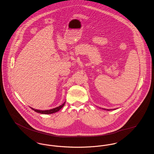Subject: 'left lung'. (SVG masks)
<instances>
[{
	"label": "left lung",
	"instance_id": "left-lung-1",
	"mask_svg": "<svg viewBox=\"0 0 154 154\" xmlns=\"http://www.w3.org/2000/svg\"><path fill=\"white\" fill-rule=\"evenodd\" d=\"M106 110H108V111H109L110 109H106Z\"/></svg>",
	"mask_w": 154,
	"mask_h": 154
}]
</instances>
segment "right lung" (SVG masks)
I'll use <instances>...</instances> for the list:
<instances>
[{
  "label": "right lung",
  "mask_w": 154,
  "mask_h": 154,
  "mask_svg": "<svg viewBox=\"0 0 154 154\" xmlns=\"http://www.w3.org/2000/svg\"><path fill=\"white\" fill-rule=\"evenodd\" d=\"M65 103L66 101L61 106H57L56 108H53V109H48V110H38V109H35L32 107H30L32 108V109L34 110L35 112H38V113H40V114H53V113H55L57 111H59L60 109H61L63 106H64L65 104Z\"/></svg>",
  "instance_id": "add662e5"
}]
</instances>
